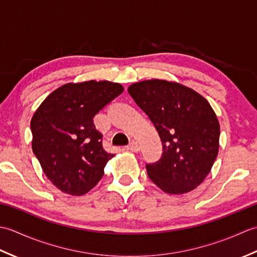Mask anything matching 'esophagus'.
Segmentation results:
<instances>
[{
	"label": "esophagus",
	"instance_id": "1",
	"mask_svg": "<svg viewBox=\"0 0 257 257\" xmlns=\"http://www.w3.org/2000/svg\"><path fill=\"white\" fill-rule=\"evenodd\" d=\"M127 149L133 152H138L140 150V145L137 143V141H132L130 145L127 147Z\"/></svg>",
	"mask_w": 257,
	"mask_h": 257
}]
</instances>
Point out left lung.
I'll return each instance as SVG.
<instances>
[{
	"label": "left lung",
	"instance_id": "left-lung-1",
	"mask_svg": "<svg viewBox=\"0 0 257 257\" xmlns=\"http://www.w3.org/2000/svg\"><path fill=\"white\" fill-rule=\"evenodd\" d=\"M162 143V157L146 165L150 180L169 194L187 193L210 173L219 152L220 124L210 103L193 89L151 79L128 88Z\"/></svg>",
	"mask_w": 257,
	"mask_h": 257
}]
</instances>
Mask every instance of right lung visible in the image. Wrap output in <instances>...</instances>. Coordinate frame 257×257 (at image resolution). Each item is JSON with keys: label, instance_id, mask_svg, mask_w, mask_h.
<instances>
[{"label": "right lung", "instance_id": "1", "mask_svg": "<svg viewBox=\"0 0 257 257\" xmlns=\"http://www.w3.org/2000/svg\"><path fill=\"white\" fill-rule=\"evenodd\" d=\"M123 91L110 81L66 84L41 103L31 120L33 152L50 181L65 193L83 195L99 182L113 155L102 148L94 117Z\"/></svg>", "mask_w": 257, "mask_h": 257}]
</instances>
